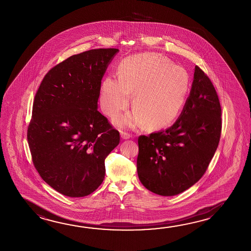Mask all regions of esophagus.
Segmentation results:
<instances>
[{"label": "esophagus", "mask_w": 251, "mask_h": 251, "mask_svg": "<svg viewBox=\"0 0 251 251\" xmlns=\"http://www.w3.org/2000/svg\"><path fill=\"white\" fill-rule=\"evenodd\" d=\"M121 137H122L123 139H128V138L131 137V135L127 133V132H123V131H122V132H121Z\"/></svg>", "instance_id": "34e87169"}]
</instances>
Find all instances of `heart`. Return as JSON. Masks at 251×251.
<instances>
[{
  "label": "heart",
  "instance_id": "heart-1",
  "mask_svg": "<svg viewBox=\"0 0 251 251\" xmlns=\"http://www.w3.org/2000/svg\"><path fill=\"white\" fill-rule=\"evenodd\" d=\"M189 88L188 72L168 58L145 52L128 57L119 67L118 79L105 77L100 89L102 112L117 117L128 107L132 95L133 112L115 120L122 127L166 128L179 116Z\"/></svg>",
  "mask_w": 251,
  "mask_h": 251
}]
</instances>
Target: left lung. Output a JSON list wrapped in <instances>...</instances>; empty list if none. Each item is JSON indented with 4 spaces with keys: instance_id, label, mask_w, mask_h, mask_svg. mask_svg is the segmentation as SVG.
<instances>
[{
    "instance_id": "left-lung-1",
    "label": "left lung",
    "mask_w": 251,
    "mask_h": 251,
    "mask_svg": "<svg viewBox=\"0 0 251 251\" xmlns=\"http://www.w3.org/2000/svg\"><path fill=\"white\" fill-rule=\"evenodd\" d=\"M222 109L213 83L195 67L189 97L170 128L138 137L137 169L147 189L174 196L204 175L220 141Z\"/></svg>"
}]
</instances>
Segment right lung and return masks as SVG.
<instances>
[{
    "label": "right lung",
    "mask_w": 251,
    "mask_h": 251,
    "mask_svg": "<svg viewBox=\"0 0 251 251\" xmlns=\"http://www.w3.org/2000/svg\"><path fill=\"white\" fill-rule=\"evenodd\" d=\"M118 49H93L52 67L35 96L27 142L42 179L80 198L102 184L120 133L98 111L101 80Z\"/></svg>",
    "instance_id": "right-lung-1"
}]
</instances>
